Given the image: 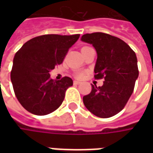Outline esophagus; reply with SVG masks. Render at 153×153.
I'll list each match as a JSON object with an SVG mask.
<instances>
[{
  "instance_id": "1",
  "label": "esophagus",
  "mask_w": 153,
  "mask_h": 153,
  "mask_svg": "<svg viewBox=\"0 0 153 153\" xmlns=\"http://www.w3.org/2000/svg\"><path fill=\"white\" fill-rule=\"evenodd\" d=\"M80 83H81V82H79V81H77V80L74 81V84H80Z\"/></svg>"
}]
</instances>
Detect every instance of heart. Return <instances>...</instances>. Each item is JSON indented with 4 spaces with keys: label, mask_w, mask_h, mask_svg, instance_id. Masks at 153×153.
<instances>
[{
    "label": "heart",
    "mask_w": 153,
    "mask_h": 153,
    "mask_svg": "<svg viewBox=\"0 0 153 153\" xmlns=\"http://www.w3.org/2000/svg\"><path fill=\"white\" fill-rule=\"evenodd\" d=\"M82 76H83L82 74H77V77H79V78H81Z\"/></svg>",
    "instance_id": "1"
}]
</instances>
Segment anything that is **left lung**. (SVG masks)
I'll list each match as a JSON object with an SVG mask.
<instances>
[{"label": "left lung", "instance_id": "8db88e82", "mask_svg": "<svg viewBox=\"0 0 153 153\" xmlns=\"http://www.w3.org/2000/svg\"><path fill=\"white\" fill-rule=\"evenodd\" d=\"M81 41L92 44L97 54L95 79L104 78L102 87L92 85L83 104L96 116L111 117L125 107L133 93L138 77L136 54L123 40L103 33H86Z\"/></svg>", "mask_w": 153, "mask_h": 153}]
</instances>
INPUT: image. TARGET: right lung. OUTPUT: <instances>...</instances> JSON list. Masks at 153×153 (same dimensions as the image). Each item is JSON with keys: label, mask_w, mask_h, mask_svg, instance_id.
I'll use <instances>...</instances> for the list:
<instances>
[{"label": "right lung", "mask_w": 153, "mask_h": 153, "mask_svg": "<svg viewBox=\"0 0 153 153\" xmlns=\"http://www.w3.org/2000/svg\"><path fill=\"white\" fill-rule=\"evenodd\" d=\"M79 34H47L25 42L15 53L10 79L15 96L32 114L45 115L62 104L65 91L73 85L70 77L50 78V71L62 63Z\"/></svg>", "instance_id": "1"}]
</instances>
